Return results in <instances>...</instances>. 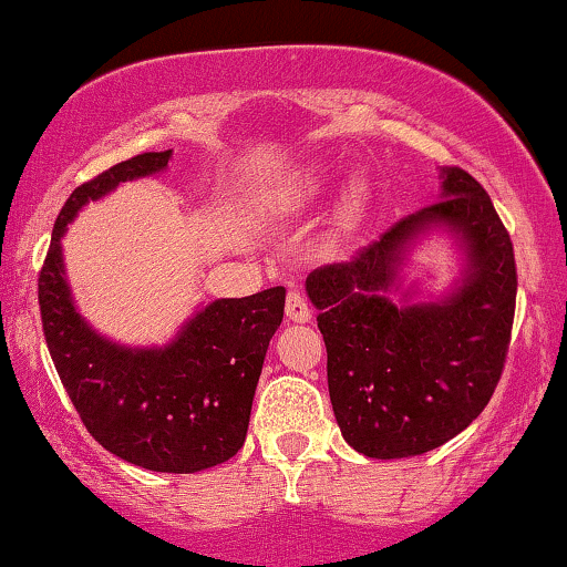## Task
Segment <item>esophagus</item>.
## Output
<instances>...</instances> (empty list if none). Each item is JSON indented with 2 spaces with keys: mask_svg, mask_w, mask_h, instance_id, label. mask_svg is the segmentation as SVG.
Returning <instances> with one entry per match:
<instances>
[{
  "mask_svg": "<svg viewBox=\"0 0 567 567\" xmlns=\"http://www.w3.org/2000/svg\"><path fill=\"white\" fill-rule=\"evenodd\" d=\"M286 317H289L291 322H309V320H312V309H309L307 299L301 297L299 291H289V297H286Z\"/></svg>",
  "mask_w": 567,
  "mask_h": 567,
  "instance_id": "34e87169",
  "label": "esophagus"
}]
</instances>
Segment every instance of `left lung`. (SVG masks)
<instances>
[{"label":"left lung","instance_id":"8db88e82","mask_svg":"<svg viewBox=\"0 0 567 567\" xmlns=\"http://www.w3.org/2000/svg\"><path fill=\"white\" fill-rule=\"evenodd\" d=\"M436 204L402 216L351 260L315 268L328 386L343 439L374 460L431 452L467 429L506 367L516 312L514 243L467 169H444ZM431 223L461 231L471 268L441 306L398 308L383 297L404 245Z\"/></svg>","mask_w":567,"mask_h":567}]
</instances>
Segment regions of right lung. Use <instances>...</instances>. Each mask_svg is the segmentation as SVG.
<instances>
[{
  "label": "right lung",
  "mask_w": 567,
  "mask_h": 567,
  "mask_svg": "<svg viewBox=\"0 0 567 567\" xmlns=\"http://www.w3.org/2000/svg\"><path fill=\"white\" fill-rule=\"evenodd\" d=\"M169 152H144L82 183L61 206L38 270L43 338L90 436L154 472H200L245 444L268 343L284 320L286 289L219 299L159 351H131L95 336L72 305L59 239L74 214L115 185L165 169Z\"/></svg>",
  "instance_id": "1"
}]
</instances>
